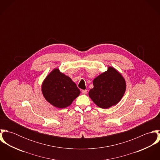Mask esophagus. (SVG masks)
<instances>
[{
	"mask_svg": "<svg viewBox=\"0 0 160 160\" xmlns=\"http://www.w3.org/2000/svg\"><path fill=\"white\" fill-rule=\"evenodd\" d=\"M81 92H82V94L86 95V94H87V93H88V90H86H86H82Z\"/></svg>",
	"mask_w": 160,
	"mask_h": 160,
	"instance_id": "obj_1",
	"label": "esophagus"
}]
</instances>
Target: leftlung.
Listing matches in <instances>:
<instances>
[{"label":"left lung","instance_id":"1","mask_svg":"<svg viewBox=\"0 0 160 160\" xmlns=\"http://www.w3.org/2000/svg\"><path fill=\"white\" fill-rule=\"evenodd\" d=\"M93 88L89 92L92 101L100 108L107 109L116 105L123 97L126 88L122 76L109 67L93 81Z\"/></svg>","mask_w":160,"mask_h":160}]
</instances>
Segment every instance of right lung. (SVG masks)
<instances>
[{"label":"right lung","mask_w":160,"mask_h":160,"mask_svg":"<svg viewBox=\"0 0 160 160\" xmlns=\"http://www.w3.org/2000/svg\"><path fill=\"white\" fill-rule=\"evenodd\" d=\"M42 92L46 100L53 106L64 108L72 103L81 92L69 77L55 68L43 81Z\"/></svg>","instance_id":"1"}]
</instances>
